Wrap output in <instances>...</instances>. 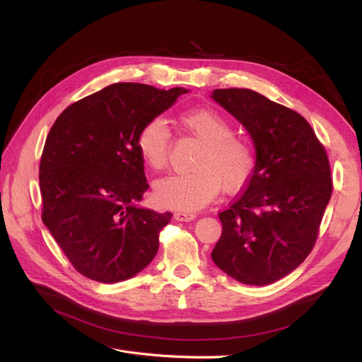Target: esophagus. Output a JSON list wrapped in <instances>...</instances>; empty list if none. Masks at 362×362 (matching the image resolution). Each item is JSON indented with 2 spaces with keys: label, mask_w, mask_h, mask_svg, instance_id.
I'll return each instance as SVG.
<instances>
[{
  "label": "esophagus",
  "mask_w": 362,
  "mask_h": 362,
  "mask_svg": "<svg viewBox=\"0 0 362 362\" xmlns=\"http://www.w3.org/2000/svg\"><path fill=\"white\" fill-rule=\"evenodd\" d=\"M173 217L175 221H180V222H192L196 218V214L190 211H177L173 214Z\"/></svg>",
  "instance_id": "esophagus-1"
}]
</instances>
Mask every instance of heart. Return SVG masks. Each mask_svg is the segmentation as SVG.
Instances as JSON below:
<instances>
[{
  "label": "heart",
  "mask_w": 362,
  "mask_h": 362,
  "mask_svg": "<svg viewBox=\"0 0 362 362\" xmlns=\"http://www.w3.org/2000/svg\"><path fill=\"white\" fill-rule=\"evenodd\" d=\"M180 122L202 148L193 161V170L170 175L154 184L156 201L168 208L193 211L210 202L223 189H242L255 166L254 149L242 137L233 134L228 120L210 108H196L180 115ZM170 131L166 120L154 117L141 127L137 149L141 160L152 170L166 168Z\"/></svg>",
  "instance_id": "heart-1"
}]
</instances>
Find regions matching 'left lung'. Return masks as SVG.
Wrapping results in <instances>:
<instances>
[{"label": "left lung", "instance_id": "8db88e82", "mask_svg": "<svg viewBox=\"0 0 362 362\" xmlns=\"http://www.w3.org/2000/svg\"><path fill=\"white\" fill-rule=\"evenodd\" d=\"M213 100L242 124L255 146L245 192L218 214L211 258L246 286L287 276L313 250L332 194L323 145L305 117L249 89H216Z\"/></svg>", "mask_w": 362, "mask_h": 362}]
</instances>
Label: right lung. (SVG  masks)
Segmentation results:
<instances>
[{"instance_id":"add662e5","label":"right lung","mask_w":362,"mask_h":362,"mask_svg":"<svg viewBox=\"0 0 362 362\" xmlns=\"http://www.w3.org/2000/svg\"><path fill=\"white\" fill-rule=\"evenodd\" d=\"M187 92L112 84L69 105L51 127L39 168L42 221L86 278L125 281L157 255L172 213L137 205L149 187L137 136Z\"/></svg>"}]
</instances>
